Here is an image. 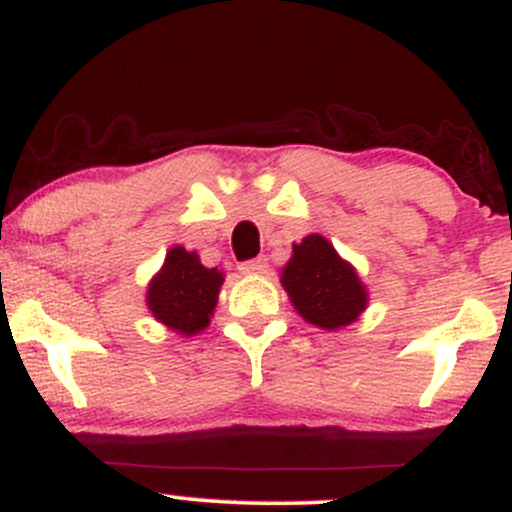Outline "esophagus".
<instances>
[{
  "mask_svg": "<svg viewBox=\"0 0 512 512\" xmlns=\"http://www.w3.org/2000/svg\"><path fill=\"white\" fill-rule=\"evenodd\" d=\"M267 257H255V260H248V262H240V274H248V276H252V274H264L267 272Z\"/></svg>",
  "mask_w": 512,
  "mask_h": 512,
  "instance_id": "34e87169",
  "label": "esophagus"
}]
</instances>
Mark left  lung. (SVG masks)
<instances>
[{
	"label": "left lung",
	"instance_id": "obj_1",
	"mask_svg": "<svg viewBox=\"0 0 512 512\" xmlns=\"http://www.w3.org/2000/svg\"><path fill=\"white\" fill-rule=\"evenodd\" d=\"M281 286L298 315L322 330L351 325L368 305V291L356 269L317 233L293 245L291 260L281 269Z\"/></svg>",
	"mask_w": 512,
	"mask_h": 512
}]
</instances>
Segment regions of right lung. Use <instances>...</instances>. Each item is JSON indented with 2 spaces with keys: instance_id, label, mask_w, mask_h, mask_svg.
Wrapping results in <instances>:
<instances>
[{
  "instance_id": "add662e5",
  "label": "right lung",
  "mask_w": 512,
  "mask_h": 512,
  "mask_svg": "<svg viewBox=\"0 0 512 512\" xmlns=\"http://www.w3.org/2000/svg\"><path fill=\"white\" fill-rule=\"evenodd\" d=\"M221 284L223 274L219 269L204 267L197 252L175 245L146 289V305L168 330L192 337L209 327Z\"/></svg>"
}]
</instances>
